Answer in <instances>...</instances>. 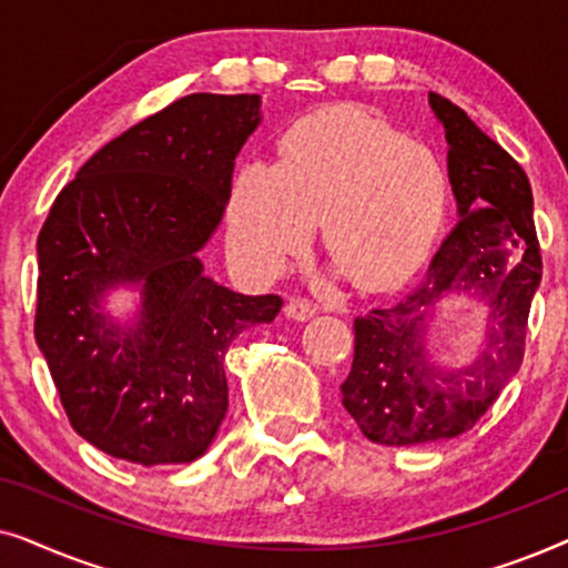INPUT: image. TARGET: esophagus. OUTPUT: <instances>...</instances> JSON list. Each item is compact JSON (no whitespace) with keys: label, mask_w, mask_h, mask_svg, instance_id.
I'll list each match as a JSON object with an SVG mask.
<instances>
[{"label":"esophagus","mask_w":568,"mask_h":568,"mask_svg":"<svg viewBox=\"0 0 568 568\" xmlns=\"http://www.w3.org/2000/svg\"><path fill=\"white\" fill-rule=\"evenodd\" d=\"M315 313H317V307L305 297H294L286 302V315L294 317V321H307V317H313Z\"/></svg>","instance_id":"34e87169"}]
</instances>
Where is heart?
I'll return each mask as SVG.
<instances>
[{"label":"heart","mask_w":568,"mask_h":568,"mask_svg":"<svg viewBox=\"0 0 568 568\" xmlns=\"http://www.w3.org/2000/svg\"><path fill=\"white\" fill-rule=\"evenodd\" d=\"M447 181L439 160L359 111L300 121L282 162L240 168L227 204V253L240 274L274 278L325 220V247L362 286L410 274L437 237Z\"/></svg>","instance_id":"1"}]
</instances>
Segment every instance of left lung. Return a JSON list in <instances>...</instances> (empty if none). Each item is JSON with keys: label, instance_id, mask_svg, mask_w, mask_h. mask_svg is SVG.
Returning a JSON list of instances; mask_svg holds the SVG:
<instances>
[{"label": "left lung", "instance_id": "8db88e82", "mask_svg": "<svg viewBox=\"0 0 568 568\" xmlns=\"http://www.w3.org/2000/svg\"><path fill=\"white\" fill-rule=\"evenodd\" d=\"M449 142V181L460 224L434 255L429 274L395 307L354 321V364L341 385L344 406L364 437L387 447L429 445L476 426L523 364L527 317L542 276L532 191L511 154L468 113L429 92ZM501 244H525L524 261L503 274ZM486 291L495 323L489 344L463 371H439L423 348L425 310L453 288Z\"/></svg>", "mask_w": 568, "mask_h": 568}]
</instances>
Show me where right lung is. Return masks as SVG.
Instances as JSON below:
<instances>
[{"mask_svg":"<svg viewBox=\"0 0 568 568\" xmlns=\"http://www.w3.org/2000/svg\"><path fill=\"white\" fill-rule=\"evenodd\" d=\"M258 95L193 92L84 162L38 235L36 341L69 424L119 460L193 463L227 414L224 354L282 310L201 274L196 251L230 199L258 126ZM142 281L143 321L121 334L97 310L108 285Z\"/></svg>","mask_w":568,"mask_h":568,"instance_id":"1","label":"right lung"}]
</instances>
